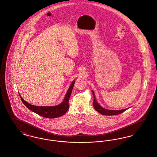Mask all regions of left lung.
Listing matches in <instances>:
<instances>
[{"mask_svg":"<svg viewBox=\"0 0 157 157\" xmlns=\"http://www.w3.org/2000/svg\"><path fill=\"white\" fill-rule=\"evenodd\" d=\"M92 94H93V96H94V103H93V105L94 107L95 108V109L101 114L104 115H118V114H120L122 112L125 111L127 109H121V110H109V109H105L104 108H102L101 106H100L99 104L98 103L97 101L95 99V94L93 90H92Z\"/></svg>","mask_w":157,"mask_h":157,"instance_id":"obj_1","label":"left lung"}]
</instances>
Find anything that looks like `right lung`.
Returning a JSON list of instances; mask_svg holds the SVG:
<instances>
[{
    "mask_svg": "<svg viewBox=\"0 0 157 157\" xmlns=\"http://www.w3.org/2000/svg\"><path fill=\"white\" fill-rule=\"evenodd\" d=\"M75 81L71 83L67 90L63 101L60 104L53 106H37L30 104L26 102L22 98L21 99L24 105L31 111L37 113V115L47 118H55L63 115L69 109V99L72 93Z\"/></svg>",
    "mask_w": 157,
    "mask_h": 157,
    "instance_id": "1",
    "label": "right lung"
}]
</instances>
